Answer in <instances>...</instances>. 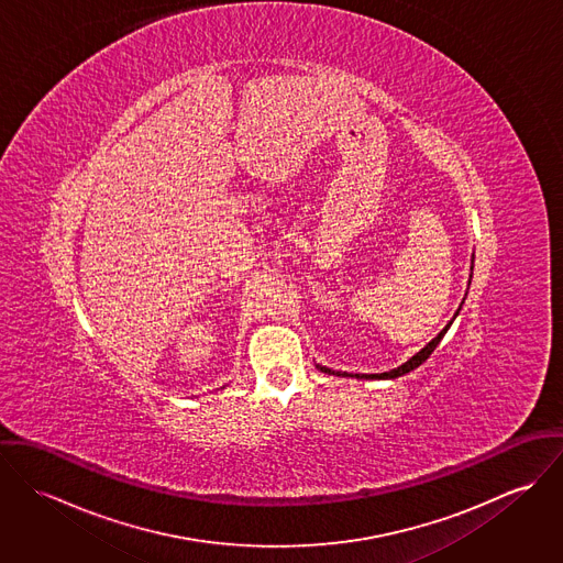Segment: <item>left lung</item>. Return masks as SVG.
<instances>
[{"instance_id": "obj_1", "label": "left lung", "mask_w": 563, "mask_h": 563, "mask_svg": "<svg viewBox=\"0 0 563 563\" xmlns=\"http://www.w3.org/2000/svg\"><path fill=\"white\" fill-rule=\"evenodd\" d=\"M473 268H475V253H473V264H471V273H473ZM473 277V275H471ZM468 286H471V279H468ZM464 301H466V297H464ZM464 301L460 303V308H457V312H455V317L451 319V321L446 322V327L429 342V344H424L416 355H411L407 362H402L401 366H397V368H393V371H388V373H375V375H360V373H342V371H331V368H327V366H321V364H317V368H321L322 373H327V375H338V377H355V379H397V377H402V375H407V373H411L413 368H418L420 364H424L427 360H429V355L435 351V346L440 344V340L444 338V333L449 331V327L453 324V321L457 319V314H460V310H462V306H464Z\"/></svg>"}]
</instances>
